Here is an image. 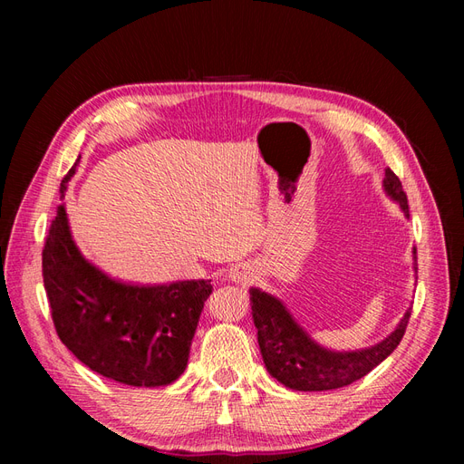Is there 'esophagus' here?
I'll list each match as a JSON object with an SVG mask.
<instances>
[{"mask_svg": "<svg viewBox=\"0 0 464 464\" xmlns=\"http://www.w3.org/2000/svg\"><path fill=\"white\" fill-rule=\"evenodd\" d=\"M228 278L237 286H247L257 278V271L254 269V265L240 263V265H234L228 271Z\"/></svg>", "mask_w": 464, "mask_h": 464, "instance_id": "esophagus-1", "label": "esophagus"}]
</instances>
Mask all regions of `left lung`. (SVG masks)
<instances>
[{
	"mask_svg": "<svg viewBox=\"0 0 464 464\" xmlns=\"http://www.w3.org/2000/svg\"><path fill=\"white\" fill-rule=\"evenodd\" d=\"M383 191L409 218V201H406L401 179L391 168L385 170ZM412 259L416 276V247ZM249 302L265 368L278 383L294 391L341 389L368 375L399 346L412 312L411 305L395 331L377 344L358 350H331L315 343L294 319L288 307L273 294L263 292L261 288H249Z\"/></svg>",
	"mask_w": 464,
	"mask_h": 464,
	"instance_id": "obj_1",
	"label": "left lung"
}]
</instances>
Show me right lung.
I'll return each mask as SVG.
<instances>
[{"label": "right lung", "mask_w": 464, "mask_h": 464, "mask_svg": "<svg viewBox=\"0 0 464 464\" xmlns=\"http://www.w3.org/2000/svg\"><path fill=\"white\" fill-rule=\"evenodd\" d=\"M79 159L62 179V195ZM42 275L60 341L87 368L131 387H164L184 373L210 280L133 285L111 278L79 251L65 205L52 220Z\"/></svg>", "instance_id": "1"}]
</instances>
